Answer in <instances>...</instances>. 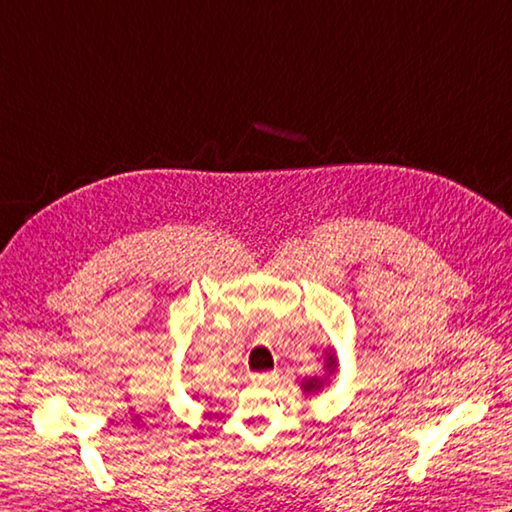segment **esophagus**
<instances>
[{"instance_id": "34e87169", "label": "esophagus", "mask_w": 512, "mask_h": 512, "mask_svg": "<svg viewBox=\"0 0 512 512\" xmlns=\"http://www.w3.org/2000/svg\"><path fill=\"white\" fill-rule=\"evenodd\" d=\"M250 380L257 385H268V383H275L277 380V372H259V374H250Z\"/></svg>"}]
</instances>
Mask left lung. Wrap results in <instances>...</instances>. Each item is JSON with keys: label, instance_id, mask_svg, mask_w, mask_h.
I'll return each mask as SVG.
<instances>
[{"label": "left lung", "instance_id": "obj_1", "mask_svg": "<svg viewBox=\"0 0 512 512\" xmlns=\"http://www.w3.org/2000/svg\"><path fill=\"white\" fill-rule=\"evenodd\" d=\"M325 372H328V376L336 369V356L334 352H325ZM328 376L321 378V376H314V378H303L301 380V389L306 391V394H319V391L325 387V383H328Z\"/></svg>", "mask_w": 512, "mask_h": 512}]
</instances>
